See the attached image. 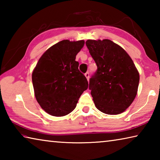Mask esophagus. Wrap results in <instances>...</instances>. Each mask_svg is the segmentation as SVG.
I'll list each match as a JSON object with an SVG mask.
<instances>
[{
    "label": "esophagus",
    "mask_w": 160,
    "mask_h": 160,
    "mask_svg": "<svg viewBox=\"0 0 160 160\" xmlns=\"http://www.w3.org/2000/svg\"><path fill=\"white\" fill-rule=\"evenodd\" d=\"M85 75L87 79H88V80H89V78H90V73H89L88 72H87L85 74Z\"/></svg>",
    "instance_id": "1"
}]
</instances>
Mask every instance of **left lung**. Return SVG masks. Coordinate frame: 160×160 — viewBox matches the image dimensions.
<instances>
[{
  "mask_svg": "<svg viewBox=\"0 0 160 160\" xmlns=\"http://www.w3.org/2000/svg\"><path fill=\"white\" fill-rule=\"evenodd\" d=\"M86 46L97 70L89 89L97 109L107 114L123 112L133 102L140 75L123 48L109 39H88Z\"/></svg>",
  "mask_w": 160,
  "mask_h": 160,
  "instance_id": "1",
  "label": "left lung"
}]
</instances>
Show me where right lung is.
<instances>
[{
  "label": "right lung",
  "instance_id": "1",
  "mask_svg": "<svg viewBox=\"0 0 160 160\" xmlns=\"http://www.w3.org/2000/svg\"><path fill=\"white\" fill-rule=\"evenodd\" d=\"M84 44V40H63L48 48L37 62L32 75L34 95L48 114L63 116L72 112L88 89L87 78L75 61Z\"/></svg>",
  "mask_w": 160,
  "mask_h": 160
}]
</instances>
